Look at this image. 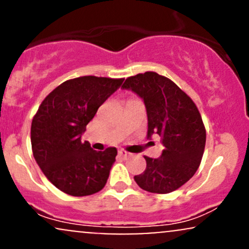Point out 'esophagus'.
Instances as JSON below:
<instances>
[{
	"label": "esophagus",
	"instance_id": "esophagus-1",
	"mask_svg": "<svg viewBox=\"0 0 249 249\" xmlns=\"http://www.w3.org/2000/svg\"><path fill=\"white\" fill-rule=\"evenodd\" d=\"M118 154H119V157L123 159H126V158H128V157H131V153L127 152V151H125V150H121L118 152Z\"/></svg>",
	"mask_w": 249,
	"mask_h": 249
}]
</instances>
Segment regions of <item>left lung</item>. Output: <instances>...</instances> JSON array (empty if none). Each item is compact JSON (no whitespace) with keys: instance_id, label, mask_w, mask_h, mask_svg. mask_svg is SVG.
Segmentation results:
<instances>
[{"instance_id":"left-lung-1","label":"left lung","mask_w":249,"mask_h":249,"mask_svg":"<svg viewBox=\"0 0 249 249\" xmlns=\"http://www.w3.org/2000/svg\"><path fill=\"white\" fill-rule=\"evenodd\" d=\"M122 88L142 98L147 139L158 134L164 146L158 159L144 157L146 168L134 180L151 193L178 190L194 176L204 154L206 130L198 107L176 83L153 71L127 77Z\"/></svg>"}]
</instances>
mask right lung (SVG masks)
<instances>
[{
  "mask_svg": "<svg viewBox=\"0 0 249 249\" xmlns=\"http://www.w3.org/2000/svg\"><path fill=\"white\" fill-rule=\"evenodd\" d=\"M124 78L83 76L58 85L31 123L34 158L53 185L72 196L95 194L107 184L117 148L92 150L82 141L97 110Z\"/></svg>",
  "mask_w": 249,
  "mask_h": 249,
  "instance_id": "1",
  "label": "right lung"
}]
</instances>
